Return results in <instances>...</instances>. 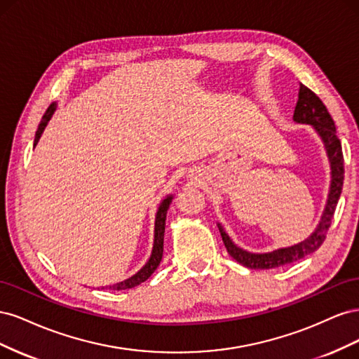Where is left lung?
I'll list each match as a JSON object with an SVG mask.
<instances>
[{"instance_id": "obj_1", "label": "left lung", "mask_w": 359, "mask_h": 359, "mask_svg": "<svg viewBox=\"0 0 359 359\" xmlns=\"http://www.w3.org/2000/svg\"><path fill=\"white\" fill-rule=\"evenodd\" d=\"M293 121L298 124H307L311 126L316 135L320 137L325 153H327L328 163H330V190L325 208L322 212L320 220L309 238L306 240L293 244L290 247H281L268 253H252L247 250L238 247L231 236L226 233L222 223H217L219 226L220 235L223 238L224 247L238 264H241L247 268L252 269H271L277 266H283L287 264L295 262L302 257L311 255L313 252L322 245L325 241V236L331 226V220L335 212V206L339 203L341 189H343V180H344V166H343V151L340 139L337 137L335 124L328 112L327 107L322 103L319 97L314 94L307 86L302 83L299 85L298 93V102L295 106V112H293Z\"/></svg>"}]
</instances>
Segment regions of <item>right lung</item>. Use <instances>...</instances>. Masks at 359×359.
Here are the masks:
<instances>
[{"instance_id": "1", "label": "right lung", "mask_w": 359, "mask_h": 359, "mask_svg": "<svg viewBox=\"0 0 359 359\" xmlns=\"http://www.w3.org/2000/svg\"><path fill=\"white\" fill-rule=\"evenodd\" d=\"M57 111V102H53L43 115L41 121L39 124V128L36 132V137H34V148L39 144V140L45 132L46 126L49 124L50 118L53 116ZM173 199V194H168V196L163 199L158 205L157 212H156V222H154V241H153V250H151V255L147 260V264L140 268L136 274H133L132 277H128L123 281H119V283L111 285V286H103L102 289H111V290H126V289H132L135 286H139L140 283H144L145 280H148L151 277V274L154 273L157 269V266L161 262V257H163V240H165V226H166V215H168V210H169V205L172 203Z\"/></svg>"}]
</instances>
